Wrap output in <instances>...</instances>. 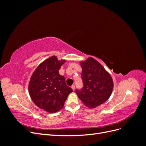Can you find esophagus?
<instances>
[{
	"instance_id": "34e87169",
	"label": "esophagus",
	"mask_w": 146,
	"mask_h": 146,
	"mask_svg": "<svg viewBox=\"0 0 146 146\" xmlns=\"http://www.w3.org/2000/svg\"><path fill=\"white\" fill-rule=\"evenodd\" d=\"M71 88L73 90V91H74L75 90V86L74 85H72L71 86Z\"/></svg>"
}]
</instances>
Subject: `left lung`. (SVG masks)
Masks as SVG:
<instances>
[{"instance_id":"1","label":"left lung","mask_w":146,"mask_h":146,"mask_svg":"<svg viewBox=\"0 0 146 146\" xmlns=\"http://www.w3.org/2000/svg\"><path fill=\"white\" fill-rule=\"evenodd\" d=\"M83 87L76 90L78 98L91 109L103 104L111 96L114 83L112 77L99 61L92 57L80 61Z\"/></svg>"}]
</instances>
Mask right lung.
Instances as JSON below:
<instances>
[{
  "label": "right lung",
  "mask_w": 146,
  "mask_h": 146,
  "mask_svg": "<svg viewBox=\"0 0 146 146\" xmlns=\"http://www.w3.org/2000/svg\"><path fill=\"white\" fill-rule=\"evenodd\" d=\"M66 61L51 56L38 65L30 77V98L38 107L46 112L54 113L62 109L68 96L73 91L58 72Z\"/></svg>",
  "instance_id": "1"
}]
</instances>
